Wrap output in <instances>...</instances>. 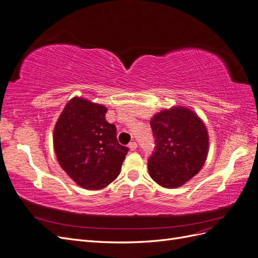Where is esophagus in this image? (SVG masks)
<instances>
[{
  "instance_id": "34e87169",
  "label": "esophagus",
  "mask_w": 258,
  "mask_h": 258,
  "mask_svg": "<svg viewBox=\"0 0 258 258\" xmlns=\"http://www.w3.org/2000/svg\"><path fill=\"white\" fill-rule=\"evenodd\" d=\"M128 147L130 148L131 151H136V150H137V147H138V144H137V142L132 141V142H130V143L128 144Z\"/></svg>"
}]
</instances>
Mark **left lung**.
I'll return each instance as SVG.
<instances>
[{"label": "left lung", "instance_id": "obj_1", "mask_svg": "<svg viewBox=\"0 0 258 258\" xmlns=\"http://www.w3.org/2000/svg\"><path fill=\"white\" fill-rule=\"evenodd\" d=\"M151 127L155 152L148 159V172L166 188H176L204 167L209 152V135L198 115L174 106L154 115Z\"/></svg>", "mask_w": 258, "mask_h": 258}]
</instances>
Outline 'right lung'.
<instances>
[{"mask_svg": "<svg viewBox=\"0 0 258 258\" xmlns=\"http://www.w3.org/2000/svg\"><path fill=\"white\" fill-rule=\"evenodd\" d=\"M104 105L74 97L53 129V150L60 167L85 189L104 188L118 176L128 147L117 141Z\"/></svg>", "mask_w": 258, "mask_h": 258, "instance_id": "obj_1", "label": "right lung"}]
</instances>
